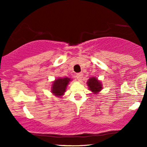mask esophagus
<instances>
[{
	"label": "esophagus",
	"instance_id": "obj_1",
	"mask_svg": "<svg viewBox=\"0 0 147 147\" xmlns=\"http://www.w3.org/2000/svg\"><path fill=\"white\" fill-rule=\"evenodd\" d=\"M76 77H77V80L80 82V81L82 79V78H83V74L82 73L77 74V75H76Z\"/></svg>",
	"mask_w": 147,
	"mask_h": 147
}]
</instances>
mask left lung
Segmentation results:
<instances>
[{
  "label": "left lung",
  "mask_w": 147,
  "mask_h": 147,
  "mask_svg": "<svg viewBox=\"0 0 147 147\" xmlns=\"http://www.w3.org/2000/svg\"><path fill=\"white\" fill-rule=\"evenodd\" d=\"M87 85L88 86V90H90L95 95H97L102 90V84L97 77H90L88 80Z\"/></svg>",
  "instance_id": "obj_1"
}]
</instances>
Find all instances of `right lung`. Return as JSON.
Listing matches in <instances>:
<instances>
[{"instance_id":"right-lung-1","label":"right lung","mask_w":147,"mask_h":147,"mask_svg":"<svg viewBox=\"0 0 147 147\" xmlns=\"http://www.w3.org/2000/svg\"><path fill=\"white\" fill-rule=\"evenodd\" d=\"M72 79L69 77H58L52 82L51 92L55 97H61L64 95L67 89V86Z\"/></svg>"}]
</instances>
